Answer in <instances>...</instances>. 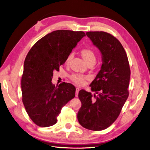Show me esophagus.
Returning <instances> with one entry per match:
<instances>
[{"label":"esophagus","mask_w":150,"mask_h":150,"mask_svg":"<svg viewBox=\"0 0 150 150\" xmlns=\"http://www.w3.org/2000/svg\"><path fill=\"white\" fill-rule=\"evenodd\" d=\"M79 90H80V89H79V88H76V96H78V93H79Z\"/></svg>","instance_id":"34e87169"}]
</instances>
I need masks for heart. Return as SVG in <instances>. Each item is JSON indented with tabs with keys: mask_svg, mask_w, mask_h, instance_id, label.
I'll use <instances>...</instances> for the list:
<instances>
[{
	"mask_svg": "<svg viewBox=\"0 0 150 150\" xmlns=\"http://www.w3.org/2000/svg\"><path fill=\"white\" fill-rule=\"evenodd\" d=\"M81 56L83 57L84 59L86 61V62L88 63H89L91 62H94L96 60V56H95V54L93 49L88 47H85L81 49ZM72 58V54L67 57L66 59V62L68 63L69 61ZM72 80L74 81V82L76 84L79 85H82L84 83L85 80L87 79V77L84 76L83 75L78 74H73L71 76Z\"/></svg>",
	"mask_w": 150,
	"mask_h": 150,
	"instance_id": "1",
	"label": "heart"
}]
</instances>
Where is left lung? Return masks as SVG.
Masks as SVG:
<instances>
[{
  "instance_id": "1",
  "label": "left lung",
  "mask_w": 150,
  "mask_h": 150,
  "mask_svg": "<svg viewBox=\"0 0 150 150\" xmlns=\"http://www.w3.org/2000/svg\"><path fill=\"white\" fill-rule=\"evenodd\" d=\"M86 35L100 51L102 65L89 85L95 94L79 91L81 107L78 120L86 129L101 131L111 126L120 115L129 95L131 72L126 53L115 37L103 31L88 32Z\"/></svg>"
}]
</instances>
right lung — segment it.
Masks as SVG:
<instances>
[{"instance_id":"right-lung-1","label":"right lung","mask_w":150,"mask_h":150,"mask_svg":"<svg viewBox=\"0 0 150 150\" xmlns=\"http://www.w3.org/2000/svg\"><path fill=\"white\" fill-rule=\"evenodd\" d=\"M84 36L83 31L54 30L39 39L27 55L21 79L22 102L38 126L55 125L62 107L74 98L73 85L63 82L55 86L51 81L53 72L59 71Z\"/></svg>"}]
</instances>
